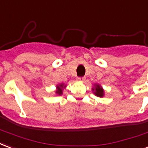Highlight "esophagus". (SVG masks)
Returning <instances> with one entry per match:
<instances>
[{
    "instance_id": "esophagus-1",
    "label": "esophagus",
    "mask_w": 148,
    "mask_h": 148,
    "mask_svg": "<svg viewBox=\"0 0 148 148\" xmlns=\"http://www.w3.org/2000/svg\"><path fill=\"white\" fill-rule=\"evenodd\" d=\"M77 80L79 82H84L85 81V77H78Z\"/></svg>"
}]
</instances>
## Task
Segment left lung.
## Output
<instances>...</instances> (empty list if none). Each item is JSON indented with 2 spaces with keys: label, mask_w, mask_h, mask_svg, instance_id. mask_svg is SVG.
Here are the masks:
<instances>
[{
  "label": "left lung",
  "mask_w": 148,
  "mask_h": 148,
  "mask_svg": "<svg viewBox=\"0 0 148 148\" xmlns=\"http://www.w3.org/2000/svg\"><path fill=\"white\" fill-rule=\"evenodd\" d=\"M92 91L95 94V95H96L97 97L99 98H102L105 95V90L102 88L101 85L98 84H94V87L92 88Z\"/></svg>",
  "instance_id": "left-lung-1"
}]
</instances>
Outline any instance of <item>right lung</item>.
Segmentation results:
<instances>
[{
  "instance_id": "add662e5",
  "label": "right lung",
  "mask_w": 148,
  "mask_h": 148,
  "mask_svg": "<svg viewBox=\"0 0 148 148\" xmlns=\"http://www.w3.org/2000/svg\"><path fill=\"white\" fill-rule=\"evenodd\" d=\"M66 88V85L64 84H60L56 86V94L58 95H61L63 94V90Z\"/></svg>"
}]
</instances>
